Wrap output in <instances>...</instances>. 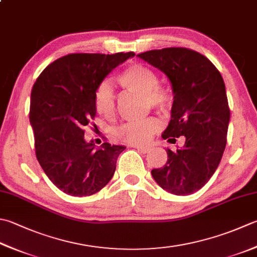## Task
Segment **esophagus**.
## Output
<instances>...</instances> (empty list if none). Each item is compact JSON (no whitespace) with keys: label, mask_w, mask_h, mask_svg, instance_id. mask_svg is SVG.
<instances>
[{"label":"esophagus","mask_w":257,"mask_h":257,"mask_svg":"<svg viewBox=\"0 0 257 257\" xmlns=\"http://www.w3.org/2000/svg\"><path fill=\"white\" fill-rule=\"evenodd\" d=\"M134 147L138 150V152H140V153H143V154H146V153H148L149 152V147H143V146H134Z\"/></svg>","instance_id":"esophagus-1"}]
</instances>
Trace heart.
Returning <instances> with one entry per match:
<instances>
[{
	"label": "heart",
	"instance_id": "obj_1",
	"mask_svg": "<svg viewBox=\"0 0 257 257\" xmlns=\"http://www.w3.org/2000/svg\"><path fill=\"white\" fill-rule=\"evenodd\" d=\"M118 83L129 91L142 93L144 104L163 113H167L174 105V94L168 88L158 84V77L152 69L143 64L134 63L124 68L117 77ZM94 108L104 118H111L115 111L114 93L109 82L100 83L94 91ZM162 128L157 118L150 117L142 121L123 123L115 129V136L121 142L142 146L147 144Z\"/></svg>",
	"mask_w": 257,
	"mask_h": 257
}]
</instances>
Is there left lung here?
Masks as SVG:
<instances>
[{"instance_id": "obj_1", "label": "left lung", "mask_w": 257, "mask_h": 257, "mask_svg": "<svg viewBox=\"0 0 257 257\" xmlns=\"http://www.w3.org/2000/svg\"><path fill=\"white\" fill-rule=\"evenodd\" d=\"M138 57L167 75L174 90L172 119L162 137L185 142L183 148L166 150L167 163L152 175L168 193L193 194L214 175L227 143L230 111L223 77L205 55L188 48L150 50Z\"/></svg>"}]
</instances>
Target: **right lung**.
<instances>
[{"label":"right lung","mask_w":257,"mask_h":257,"mask_svg":"<svg viewBox=\"0 0 257 257\" xmlns=\"http://www.w3.org/2000/svg\"><path fill=\"white\" fill-rule=\"evenodd\" d=\"M134 52L71 53L45 68L33 84L30 122L35 156L49 179L63 193L83 197L98 193L112 178L123 146L94 144L84 128L95 117V88Z\"/></svg>","instance_id":"1"}]
</instances>
